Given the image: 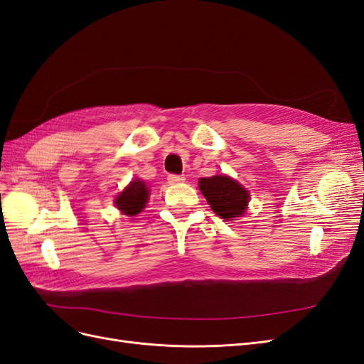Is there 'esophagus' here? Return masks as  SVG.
<instances>
[{
  "instance_id": "esophagus-1",
  "label": "esophagus",
  "mask_w": 364,
  "mask_h": 364,
  "mask_svg": "<svg viewBox=\"0 0 364 364\" xmlns=\"http://www.w3.org/2000/svg\"><path fill=\"white\" fill-rule=\"evenodd\" d=\"M186 178L183 177V175H173V173H171V175H168V183L169 184H178V183H183Z\"/></svg>"
}]
</instances>
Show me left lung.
Masks as SVG:
<instances>
[{"label": "left lung", "instance_id": "1", "mask_svg": "<svg viewBox=\"0 0 364 364\" xmlns=\"http://www.w3.org/2000/svg\"><path fill=\"white\" fill-rule=\"evenodd\" d=\"M199 191L205 196L213 212L225 220L245 215L250 193L245 187L227 175H213L199 180Z\"/></svg>", "mask_w": 364, "mask_h": 364}]
</instances>
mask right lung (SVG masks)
<instances>
[{
    "label": "right lung",
    "mask_w": 364,
    "mask_h": 364,
    "mask_svg": "<svg viewBox=\"0 0 364 364\" xmlns=\"http://www.w3.org/2000/svg\"><path fill=\"white\" fill-rule=\"evenodd\" d=\"M149 198V189L146 184L140 180H134L128 184L125 189L116 196L114 205L127 216H136L145 208Z\"/></svg>",
    "instance_id": "add662e5"
}]
</instances>
